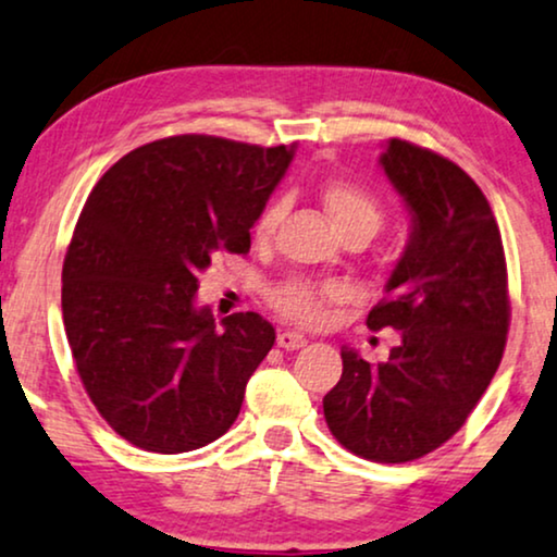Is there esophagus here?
Listing matches in <instances>:
<instances>
[{
  "label": "esophagus",
  "mask_w": 557,
  "mask_h": 557,
  "mask_svg": "<svg viewBox=\"0 0 557 557\" xmlns=\"http://www.w3.org/2000/svg\"><path fill=\"white\" fill-rule=\"evenodd\" d=\"M306 342H308L306 336L298 334V331H280V334H277V347H283L287 351L306 347Z\"/></svg>",
  "instance_id": "1"
}]
</instances>
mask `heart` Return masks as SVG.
<instances>
[{
	"label": "heart",
	"mask_w": 557,
	"mask_h": 557,
	"mask_svg": "<svg viewBox=\"0 0 557 557\" xmlns=\"http://www.w3.org/2000/svg\"><path fill=\"white\" fill-rule=\"evenodd\" d=\"M321 202L339 234L355 228H368L375 234L383 223V208L370 193L362 187L349 185V182H329L321 189ZM280 218H283V202H270L262 213H259L255 223V236L259 242L270 238L277 228ZM339 287L336 285H315L311 280H287V283L277 285L270 293L272 306L277 308L285 319H293L298 323H315L323 319L326 302L339 298Z\"/></svg>",
	"instance_id": "b5f03b06"
}]
</instances>
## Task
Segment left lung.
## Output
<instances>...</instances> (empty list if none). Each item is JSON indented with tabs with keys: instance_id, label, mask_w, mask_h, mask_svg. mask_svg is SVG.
Here are the masks:
<instances>
[{
	"instance_id": "1",
	"label": "left lung",
	"mask_w": 557,
	"mask_h": 557,
	"mask_svg": "<svg viewBox=\"0 0 557 557\" xmlns=\"http://www.w3.org/2000/svg\"><path fill=\"white\" fill-rule=\"evenodd\" d=\"M411 234L368 326L400 331L385 362L342 347V380L323 396L331 434L375 462L432 453L466 424L496 375L509 331L502 231L481 187L453 161L391 138L380 153Z\"/></svg>"
}]
</instances>
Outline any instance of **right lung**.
<instances>
[{
	"instance_id": "right-lung-1",
	"label": "right lung",
	"mask_w": 557,
	"mask_h": 557,
	"mask_svg": "<svg viewBox=\"0 0 557 557\" xmlns=\"http://www.w3.org/2000/svg\"><path fill=\"white\" fill-rule=\"evenodd\" d=\"M295 146L215 136L153 140L91 189L63 259L61 308L76 372L131 445L177 455L226 434L274 344L259 313L218 326L197 274L246 255Z\"/></svg>"
}]
</instances>
